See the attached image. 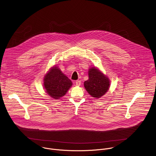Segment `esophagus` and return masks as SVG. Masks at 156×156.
I'll use <instances>...</instances> for the list:
<instances>
[{"label":"esophagus","mask_w":156,"mask_h":156,"mask_svg":"<svg viewBox=\"0 0 156 156\" xmlns=\"http://www.w3.org/2000/svg\"><path fill=\"white\" fill-rule=\"evenodd\" d=\"M76 84L77 86H80V84H81V81L80 80H77L76 82Z\"/></svg>","instance_id":"34e87169"}]
</instances>
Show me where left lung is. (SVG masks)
Listing matches in <instances>:
<instances>
[{"mask_svg": "<svg viewBox=\"0 0 156 156\" xmlns=\"http://www.w3.org/2000/svg\"><path fill=\"white\" fill-rule=\"evenodd\" d=\"M89 79L84 82V87L89 94L94 98H100L108 90L110 82L98 69L92 67L88 71Z\"/></svg>", "mask_w": 156, "mask_h": 156, "instance_id": "left-lung-1", "label": "left lung"}]
</instances>
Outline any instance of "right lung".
Masks as SVG:
<instances>
[{
  "label": "right lung",
  "mask_w": 156,
  "mask_h": 156,
  "mask_svg": "<svg viewBox=\"0 0 156 156\" xmlns=\"http://www.w3.org/2000/svg\"><path fill=\"white\" fill-rule=\"evenodd\" d=\"M71 85V81L58 67H52L45 76L44 86L46 92L55 100L65 95Z\"/></svg>",
  "instance_id": "right-lung-1"
}]
</instances>
